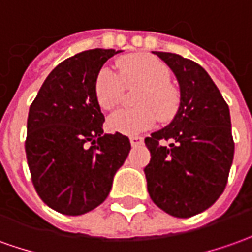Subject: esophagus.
<instances>
[{
	"mask_svg": "<svg viewBox=\"0 0 252 252\" xmlns=\"http://www.w3.org/2000/svg\"><path fill=\"white\" fill-rule=\"evenodd\" d=\"M129 142H131V146H139L143 143V138H140V136H131L129 138Z\"/></svg>",
	"mask_w": 252,
	"mask_h": 252,
	"instance_id": "34e87169",
	"label": "esophagus"
}]
</instances>
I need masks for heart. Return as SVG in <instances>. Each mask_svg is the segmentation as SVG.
<instances>
[{"label": "heart", "instance_id": "heart-1", "mask_svg": "<svg viewBox=\"0 0 252 252\" xmlns=\"http://www.w3.org/2000/svg\"><path fill=\"white\" fill-rule=\"evenodd\" d=\"M119 76L109 67L99 70L94 84L96 102L103 110L119 107L124 88L139 90L135 94L129 110L114 113L107 121L113 132L123 135H138L153 128L160 119L168 123L175 119L181 109V91L171 83V70L156 56L148 54L129 55L116 63Z\"/></svg>", "mask_w": 252, "mask_h": 252}]
</instances>
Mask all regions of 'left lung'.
<instances>
[{"mask_svg":"<svg viewBox=\"0 0 252 252\" xmlns=\"http://www.w3.org/2000/svg\"><path fill=\"white\" fill-rule=\"evenodd\" d=\"M153 54L174 71L182 100L171 124L145 139L150 150L148 191L162 211L190 218L210 208L226 188L234 155L229 106L196 62L171 52Z\"/></svg>","mask_w":252,"mask_h":252,"instance_id":"1","label":"left lung"}]
</instances>
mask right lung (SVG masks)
Listing matches in <instances>:
<instances>
[{
	"label": "right lung",
	"instance_id": "1",
	"mask_svg": "<svg viewBox=\"0 0 252 252\" xmlns=\"http://www.w3.org/2000/svg\"><path fill=\"white\" fill-rule=\"evenodd\" d=\"M119 52L96 48L59 63L29 110L25 149L32 185L48 207L64 215L102 204L131 150L126 135H103L94 94L99 70Z\"/></svg>",
	"mask_w": 252,
	"mask_h": 252
}]
</instances>
